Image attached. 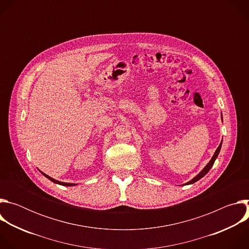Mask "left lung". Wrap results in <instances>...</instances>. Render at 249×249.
<instances>
[{
    "instance_id": "obj_1",
    "label": "left lung",
    "mask_w": 249,
    "mask_h": 249,
    "mask_svg": "<svg viewBox=\"0 0 249 249\" xmlns=\"http://www.w3.org/2000/svg\"><path fill=\"white\" fill-rule=\"evenodd\" d=\"M222 119H223V117H222ZM221 148H222V143L220 144V146L218 147V149L216 150V152H215V154H214V156H213V158L211 159V160L208 162V164L203 168V170L198 174V175H196L194 178L192 179V180H190L189 182H187L186 184L188 185V184H192V183H194V182H196V181H198L199 179H201L203 176H205L207 173H208V171L211 169V167L213 166V164H214V162H215V160H216V159H217V157H218V155H219V153H220V151H221Z\"/></svg>"
}]
</instances>
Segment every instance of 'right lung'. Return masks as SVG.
Wrapping results in <instances>:
<instances>
[{"label":"right lung","mask_w":249,"mask_h":249,"mask_svg":"<svg viewBox=\"0 0 249 249\" xmlns=\"http://www.w3.org/2000/svg\"><path fill=\"white\" fill-rule=\"evenodd\" d=\"M45 177H47L48 179H50L52 182H54V183H57V184H60V185H64V186H74V185H76V184H74V183H66V182H61V181H58V180H56V179H54V178H52V177H50V176H48L47 174H45V173H43V172H41Z\"/></svg>","instance_id":"add662e5"}]
</instances>
